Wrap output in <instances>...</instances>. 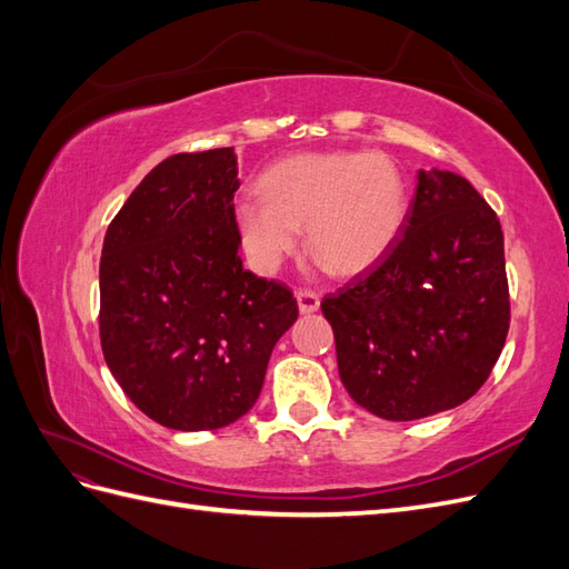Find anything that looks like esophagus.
<instances>
[{"label": "esophagus", "mask_w": 569, "mask_h": 569, "mask_svg": "<svg viewBox=\"0 0 569 569\" xmlns=\"http://www.w3.org/2000/svg\"><path fill=\"white\" fill-rule=\"evenodd\" d=\"M297 303H299V311L303 316H311L316 313L320 308V297L316 295V291H308V289H301L297 295Z\"/></svg>", "instance_id": "esophagus-1"}]
</instances>
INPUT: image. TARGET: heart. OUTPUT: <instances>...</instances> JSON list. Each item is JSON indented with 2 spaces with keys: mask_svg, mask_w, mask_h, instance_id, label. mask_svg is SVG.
Here are the masks:
<instances>
[{
  "mask_svg": "<svg viewBox=\"0 0 569 569\" xmlns=\"http://www.w3.org/2000/svg\"><path fill=\"white\" fill-rule=\"evenodd\" d=\"M261 194L234 206L239 237L261 272H272L295 251L301 228L308 251L327 272H363L391 249L408 213L399 166L368 151L282 159L261 176Z\"/></svg>",
  "mask_w": 569,
  "mask_h": 569,
  "instance_id": "b5f03b06",
  "label": "heart"
}]
</instances>
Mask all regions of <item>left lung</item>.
Segmentation results:
<instances>
[{
  "label": "left lung",
  "mask_w": 569,
  "mask_h": 569,
  "mask_svg": "<svg viewBox=\"0 0 569 569\" xmlns=\"http://www.w3.org/2000/svg\"><path fill=\"white\" fill-rule=\"evenodd\" d=\"M320 308L358 406L393 422L456 408L487 382L508 337L501 222L465 178L420 170L391 249Z\"/></svg>",
  "instance_id": "obj_1"
}]
</instances>
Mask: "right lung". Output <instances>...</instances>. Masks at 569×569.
Here are the masks:
<instances>
[{
  "label": "right lung",
  "instance_id": "right-lung-1",
  "mask_svg": "<svg viewBox=\"0 0 569 569\" xmlns=\"http://www.w3.org/2000/svg\"><path fill=\"white\" fill-rule=\"evenodd\" d=\"M232 147L176 153L134 187L104 237L99 337L144 416L180 432L220 429L261 393L297 299L239 258Z\"/></svg>",
  "mask_w": 569,
  "mask_h": 569
}]
</instances>
